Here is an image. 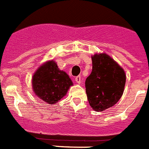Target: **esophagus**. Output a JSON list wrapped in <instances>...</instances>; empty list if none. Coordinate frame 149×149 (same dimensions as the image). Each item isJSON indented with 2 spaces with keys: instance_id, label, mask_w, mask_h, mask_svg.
Here are the masks:
<instances>
[{
  "instance_id": "esophagus-1",
  "label": "esophagus",
  "mask_w": 149,
  "mask_h": 149,
  "mask_svg": "<svg viewBox=\"0 0 149 149\" xmlns=\"http://www.w3.org/2000/svg\"><path fill=\"white\" fill-rule=\"evenodd\" d=\"M75 81L78 83V84H80L81 82V76H77L75 78Z\"/></svg>"
}]
</instances>
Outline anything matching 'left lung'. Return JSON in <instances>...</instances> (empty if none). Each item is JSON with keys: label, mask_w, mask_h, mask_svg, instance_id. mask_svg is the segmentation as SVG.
<instances>
[{"label": "left lung", "mask_w": 149, "mask_h": 149, "mask_svg": "<svg viewBox=\"0 0 149 149\" xmlns=\"http://www.w3.org/2000/svg\"><path fill=\"white\" fill-rule=\"evenodd\" d=\"M92 71L85 81L89 104L96 111L114 106L123 95L126 81L124 69L105 53L91 56Z\"/></svg>", "instance_id": "8db88e82"}]
</instances>
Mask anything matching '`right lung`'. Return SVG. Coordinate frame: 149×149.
Listing matches in <instances>:
<instances>
[{"instance_id": "right-lung-1", "label": "right lung", "mask_w": 149, "mask_h": 149, "mask_svg": "<svg viewBox=\"0 0 149 149\" xmlns=\"http://www.w3.org/2000/svg\"><path fill=\"white\" fill-rule=\"evenodd\" d=\"M73 82L68 74L58 68L53 60L47 61L37 69L32 77L34 93L42 101L52 104L65 97Z\"/></svg>"}]
</instances>
